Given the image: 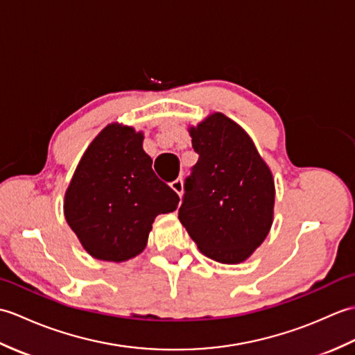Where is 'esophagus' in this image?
Segmentation results:
<instances>
[{
  "mask_svg": "<svg viewBox=\"0 0 355 355\" xmlns=\"http://www.w3.org/2000/svg\"><path fill=\"white\" fill-rule=\"evenodd\" d=\"M171 187L173 191H175L180 197H182L183 195V191H184V186H183V180L182 178H177V180H173V182L171 183Z\"/></svg>",
  "mask_w": 355,
  "mask_h": 355,
  "instance_id": "34e87169",
  "label": "esophagus"
}]
</instances>
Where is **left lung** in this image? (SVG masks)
I'll list each match as a JSON object with an SVG mask.
<instances>
[{
	"label": "left lung",
	"mask_w": 355,
	"mask_h": 355,
	"mask_svg": "<svg viewBox=\"0 0 355 355\" xmlns=\"http://www.w3.org/2000/svg\"><path fill=\"white\" fill-rule=\"evenodd\" d=\"M189 132L198 162L184 182L178 220L207 258L239 263L270 232L273 175L248 134L221 112Z\"/></svg>",
	"instance_id": "left-lung-1"
}]
</instances>
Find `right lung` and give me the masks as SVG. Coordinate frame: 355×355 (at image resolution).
Listing matches in <instances>:
<instances>
[{
    "label": "right lung",
    "mask_w": 355,
    "mask_h": 355,
    "mask_svg": "<svg viewBox=\"0 0 355 355\" xmlns=\"http://www.w3.org/2000/svg\"><path fill=\"white\" fill-rule=\"evenodd\" d=\"M178 201L153 171L143 132L111 123L82 155L65 192L64 214L93 258L122 262L143 252L155 216L173 212Z\"/></svg>",
    "instance_id": "1"
}]
</instances>
